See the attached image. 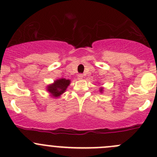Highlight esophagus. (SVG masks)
I'll return each mask as SVG.
<instances>
[{"label": "esophagus", "mask_w": 157, "mask_h": 157, "mask_svg": "<svg viewBox=\"0 0 157 157\" xmlns=\"http://www.w3.org/2000/svg\"><path fill=\"white\" fill-rule=\"evenodd\" d=\"M83 75H82V74H78V79H82L83 78Z\"/></svg>", "instance_id": "1"}]
</instances>
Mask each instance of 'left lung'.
I'll return each mask as SVG.
<instances>
[{
  "instance_id": "obj_1",
  "label": "left lung",
  "mask_w": 157,
  "mask_h": 157,
  "mask_svg": "<svg viewBox=\"0 0 157 157\" xmlns=\"http://www.w3.org/2000/svg\"><path fill=\"white\" fill-rule=\"evenodd\" d=\"M100 91H101V92H102V91H103V88H100Z\"/></svg>"
}]
</instances>
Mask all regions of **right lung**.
Instances as JSON below:
<instances>
[{"instance_id":"add662e5","label":"right lung","mask_w":157,"mask_h":157,"mask_svg":"<svg viewBox=\"0 0 157 157\" xmlns=\"http://www.w3.org/2000/svg\"><path fill=\"white\" fill-rule=\"evenodd\" d=\"M69 84H70V80H69V79H57L54 82V83L48 85L46 90L49 91L52 97L58 98L66 91V88H68Z\"/></svg>"}]
</instances>
